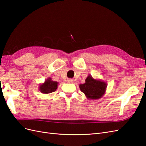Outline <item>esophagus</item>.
I'll list each match as a JSON object with an SVG mask.
<instances>
[{"label": "esophagus", "instance_id": "esophagus-1", "mask_svg": "<svg viewBox=\"0 0 146 146\" xmlns=\"http://www.w3.org/2000/svg\"><path fill=\"white\" fill-rule=\"evenodd\" d=\"M68 83H74V80L72 79H68Z\"/></svg>", "mask_w": 146, "mask_h": 146}]
</instances>
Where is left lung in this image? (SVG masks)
Returning a JSON list of instances; mask_svg holds the SVG:
<instances>
[{
  "label": "left lung",
  "instance_id": "1",
  "mask_svg": "<svg viewBox=\"0 0 146 146\" xmlns=\"http://www.w3.org/2000/svg\"><path fill=\"white\" fill-rule=\"evenodd\" d=\"M85 81L83 84L79 85V88L88 99L98 100L102 98L107 90V83L100 79H94L91 75L87 77Z\"/></svg>",
  "mask_w": 146,
  "mask_h": 146
}]
</instances>
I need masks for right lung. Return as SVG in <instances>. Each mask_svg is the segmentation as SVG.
Instances as JSON below:
<instances>
[{"instance_id": "1", "label": "right lung", "mask_w": 146, "mask_h": 146, "mask_svg": "<svg viewBox=\"0 0 146 146\" xmlns=\"http://www.w3.org/2000/svg\"><path fill=\"white\" fill-rule=\"evenodd\" d=\"M58 83V82L53 81L50 77H48L43 83L39 84V90L41 93L45 94L51 93L56 90Z\"/></svg>"}]
</instances>
